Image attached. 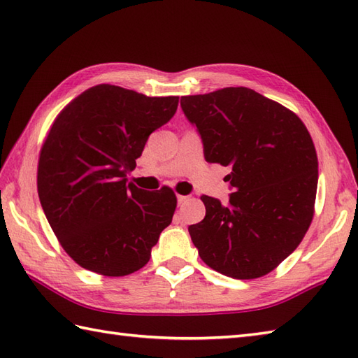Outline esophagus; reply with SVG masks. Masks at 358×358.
<instances>
[{
	"instance_id": "obj_1",
	"label": "esophagus",
	"mask_w": 358,
	"mask_h": 358,
	"mask_svg": "<svg viewBox=\"0 0 358 358\" xmlns=\"http://www.w3.org/2000/svg\"><path fill=\"white\" fill-rule=\"evenodd\" d=\"M186 200H187V196H186V195H178V196H177V201H178V204H183Z\"/></svg>"
}]
</instances>
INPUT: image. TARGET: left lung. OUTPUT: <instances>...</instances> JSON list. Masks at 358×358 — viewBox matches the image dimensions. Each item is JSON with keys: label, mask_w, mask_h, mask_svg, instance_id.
<instances>
[{"label": "left lung", "mask_w": 358, "mask_h": 358, "mask_svg": "<svg viewBox=\"0 0 358 358\" xmlns=\"http://www.w3.org/2000/svg\"><path fill=\"white\" fill-rule=\"evenodd\" d=\"M208 163L231 166L223 206L203 195L206 217L189 226L201 260L223 275L263 277L291 255L314 217L318 159L303 121L248 87L181 96Z\"/></svg>", "instance_id": "1"}]
</instances>
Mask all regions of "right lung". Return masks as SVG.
<instances>
[{"instance_id":"right-lung-1","label":"right lung","mask_w":358,"mask_h":358,"mask_svg":"<svg viewBox=\"0 0 358 358\" xmlns=\"http://www.w3.org/2000/svg\"><path fill=\"white\" fill-rule=\"evenodd\" d=\"M177 106L178 96L98 85L53 121L38 159V196L59 245L81 268L123 277L149 262L177 196L167 186L148 192L127 183V173Z\"/></svg>"}]
</instances>
